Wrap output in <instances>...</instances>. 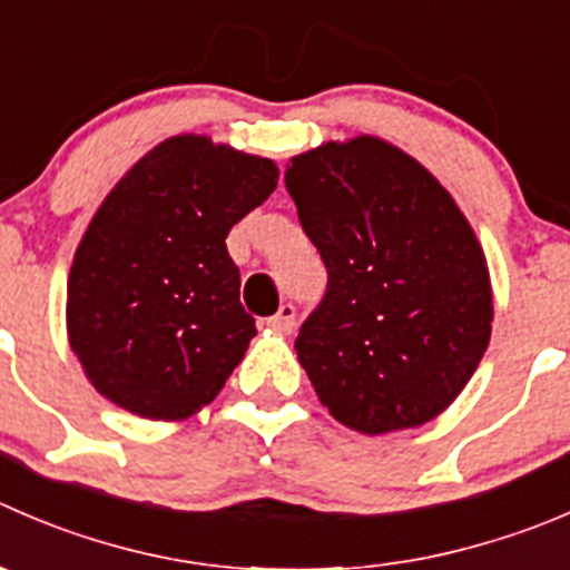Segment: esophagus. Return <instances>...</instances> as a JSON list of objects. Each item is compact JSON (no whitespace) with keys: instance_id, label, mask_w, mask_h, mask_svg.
<instances>
[{"instance_id":"esophagus-1","label":"esophagus","mask_w":570,"mask_h":570,"mask_svg":"<svg viewBox=\"0 0 570 570\" xmlns=\"http://www.w3.org/2000/svg\"><path fill=\"white\" fill-rule=\"evenodd\" d=\"M295 317H297L295 306H292V303H284V306H281L278 312L267 320V325L275 331V334H292L297 325Z\"/></svg>"}]
</instances>
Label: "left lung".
<instances>
[{
  "label": "left lung",
  "instance_id": "obj_1",
  "mask_svg": "<svg viewBox=\"0 0 570 570\" xmlns=\"http://www.w3.org/2000/svg\"><path fill=\"white\" fill-rule=\"evenodd\" d=\"M286 189L328 269L295 340L320 403L362 434L434 420L493 331L488 262L465 214L423 164L375 136L295 156Z\"/></svg>",
  "mask_w": 570,
  "mask_h": 570
}]
</instances>
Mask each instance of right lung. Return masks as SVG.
Instances as JSON below:
<instances>
[{"mask_svg":"<svg viewBox=\"0 0 570 570\" xmlns=\"http://www.w3.org/2000/svg\"><path fill=\"white\" fill-rule=\"evenodd\" d=\"M275 186L269 158L191 132L127 169L66 289L69 345L99 395L150 420H186L217 397L256 336L225 239Z\"/></svg>","mask_w":570,"mask_h":570,"instance_id":"add662e5","label":"right lung"}]
</instances>
